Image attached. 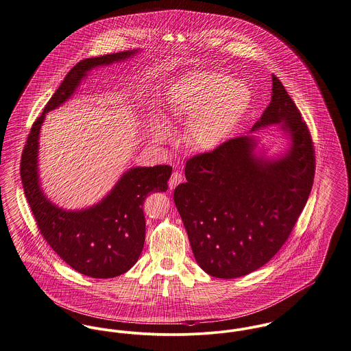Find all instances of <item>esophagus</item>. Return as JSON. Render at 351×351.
Returning a JSON list of instances; mask_svg holds the SVG:
<instances>
[{"label":"esophagus","instance_id":"34e87169","mask_svg":"<svg viewBox=\"0 0 351 351\" xmlns=\"http://www.w3.org/2000/svg\"><path fill=\"white\" fill-rule=\"evenodd\" d=\"M182 182H183L182 173L176 171V172H173V173L171 175V178H169V180H168V187H169V189H173L176 186H179Z\"/></svg>","mask_w":351,"mask_h":351}]
</instances>
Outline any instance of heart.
Wrapping results in <instances>:
<instances>
[{
    "label": "heart",
    "mask_w": 351,
    "mask_h": 351,
    "mask_svg": "<svg viewBox=\"0 0 351 351\" xmlns=\"http://www.w3.org/2000/svg\"><path fill=\"white\" fill-rule=\"evenodd\" d=\"M251 90L241 81L223 72L192 73L169 92L167 108L171 119H189V143L203 151L221 145L241 124L251 106ZM152 135L164 140L169 130L154 123Z\"/></svg>",
    "instance_id": "b5f03b06"
}]
</instances>
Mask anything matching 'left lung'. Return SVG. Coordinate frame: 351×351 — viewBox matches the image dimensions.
<instances>
[{
  "label": "left lung",
  "mask_w": 351,
  "mask_h": 351,
  "mask_svg": "<svg viewBox=\"0 0 351 351\" xmlns=\"http://www.w3.org/2000/svg\"><path fill=\"white\" fill-rule=\"evenodd\" d=\"M270 124H282L291 138L282 159L256 158L252 136L230 138L189 158L187 182L173 191L195 259L211 276L232 279L265 266L289 239L313 189L311 134L275 75L270 106L251 132Z\"/></svg>",
  "instance_id": "8db88e82"
}]
</instances>
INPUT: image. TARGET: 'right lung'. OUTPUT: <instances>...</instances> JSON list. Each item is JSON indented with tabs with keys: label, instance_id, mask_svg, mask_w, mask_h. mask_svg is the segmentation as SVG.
I'll return each instance as SVG.
<instances>
[{
	"label": "right lung",
	"instance_id": "1",
	"mask_svg": "<svg viewBox=\"0 0 351 351\" xmlns=\"http://www.w3.org/2000/svg\"><path fill=\"white\" fill-rule=\"evenodd\" d=\"M135 53L127 51L77 62L33 123L21 155L23 189L41 235L65 263L90 278H114L137 262L145 241L143 203L149 193L168 189L167 182L172 168L171 165L132 168L95 207L65 211L52 204L40 189L38 134L45 113L68 100L88 71Z\"/></svg>",
	"mask_w": 351,
	"mask_h": 351
}]
</instances>
